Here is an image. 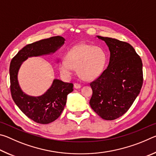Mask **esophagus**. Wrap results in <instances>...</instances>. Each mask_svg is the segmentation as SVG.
Masks as SVG:
<instances>
[{
	"label": "esophagus",
	"instance_id": "34e87169",
	"mask_svg": "<svg viewBox=\"0 0 156 156\" xmlns=\"http://www.w3.org/2000/svg\"><path fill=\"white\" fill-rule=\"evenodd\" d=\"M73 87L75 89H80L81 87V85L78 83H74V84H73Z\"/></svg>",
	"mask_w": 156,
	"mask_h": 156
}]
</instances>
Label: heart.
Wrapping results in <instances>:
<instances>
[{
  "instance_id": "heart-1",
  "label": "heart",
  "mask_w": 156,
  "mask_h": 156,
  "mask_svg": "<svg viewBox=\"0 0 156 156\" xmlns=\"http://www.w3.org/2000/svg\"><path fill=\"white\" fill-rule=\"evenodd\" d=\"M107 62V54L100 47L79 44L69 50L66 58L60 60L58 67L63 77L70 78L74 69L84 80H92L101 74Z\"/></svg>"
}]
</instances>
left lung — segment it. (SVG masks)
I'll return each instance as SVG.
<instances>
[{
    "instance_id": "1",
    "label": "left lung",
    "mask_w": 156,
    "mask_h": 156,
    "mask_svg": "<svg viewBox=\"0 0 156 156\" xmlns=\"http://www.w3.org/2000/svg\"><path fill=\"white\" fill-rule=\"evenodd\" d=\"M109 47V65L90 83L89 104L100 118L113 120L127 112L140 94L143 83L142 60L133 47L118 39L97 36Z\"/></svg>"
}]
</instances>
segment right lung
<instances>
[{"mask_svg": "<svg viewBox=\"0 0 156 156\" xmlns=\"http://www.w3.org/2000/svg\"><path fill=\"white\" fill-rule=\"evenodd\" d=\"M62 36H53L23 47L13 58L9 67L10 89L13 100L25 115L39 124H49L59 117L64 109L67 95L73 91V84L54 79L45 93L39 96L26 94L21 89L18 73L22 63L28 58L54 54L65 43Z\"/></svg>", "mask_w": 156, "mask_h": 156, "instance_id": "obj_1", "label": "right lung"}]
</instances>
